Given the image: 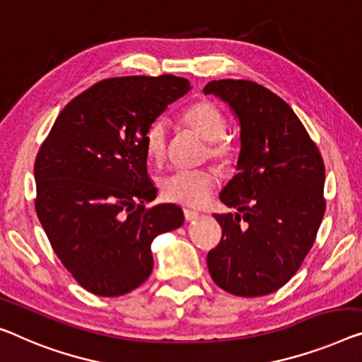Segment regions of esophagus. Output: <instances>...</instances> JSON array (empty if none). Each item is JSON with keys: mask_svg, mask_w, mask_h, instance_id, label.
I'll use <instances>...</instances> for the list:
<instances>
[{"mask_svg": "<svg viewBox=\"0 0 362 362\" xmlns=\"http://www.w3.org/2000/svg\"><path fill=\"white\" fill-rule=\"evenodd\" d=\"M183 216H185V221L190 223V221H197L199 214L195 211H190V209H185V211H183Z\"/></svg>", "mask_w": 362, "mask_h": 362, "instance_id": "obj_1", "label": "esophagus"}]
</instances>
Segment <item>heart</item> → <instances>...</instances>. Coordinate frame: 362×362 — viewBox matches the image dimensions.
<instances>
[{
    "label": "heart",
    "mask_w": 362,
    "mask_h": 362,
    "mask_svg": "<svg viewBox=\"0 0 362 362\" xmlns=\"http://www.w3.org/2000/svg\"><path fill=\"white\" fill-rule=\"evenodd\" d=\"M183 120L193 132L208 141L209 158L218 163L223 170H229L237 164L240 156V144L237 139L226 134L228 120L224 113L211 102L202 100L188 107L183 113ZM169 139V123L165 118H156L144 132V151L149 160L160 163L165 156ZM216 172L213 169L175 170L164 175L159 182L160 197L165 202L182 204L188 208H198L213 195L216 187Z\"/></svg>",
    "instance_id": "b5f03b06"
}]
</instances>
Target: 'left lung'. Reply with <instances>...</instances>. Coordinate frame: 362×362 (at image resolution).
Masks as SVG:
<instances>
[{
    "label": "left lung",
    "mask_w": 362,
    "mask_h": 362,
    "mask_svg": "<svg viewBox=\"0 0 362 362\" xmlns=\"http://www.w3.org/2000/svg\"><path fill=\"white\" fill-rule=\"evenodd\" d=\"M204 94L228 102L240 123L237 174L221 192L233 214L206 257L213 281L242 298L274 293L289 281L314 245L325 213V165L298 115L263 86L219 79Z\"/></svg>",
    "instance_id": "1"
}]
</instances>
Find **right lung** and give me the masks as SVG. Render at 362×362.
Returning a JSON list of instances; mask_svg holds the SVG:
<instances>
[{"instance_id":"1","label":"right lung","mask_w":362,"mask_h":362,"mask_svg":"<svg viewBox=\"0 0 362 362\" xmlns=\"http://www.w3.org/2000/svg\"><path fill=\"white\" fill-rule=\"evenodd\" d=\"M190 90L183 78H109L64 107L35 158V211L53 252L86 291L136 289L153 272L151 242L183 224L156 198L144 132Z\"/></svg>"}]
</instances>
